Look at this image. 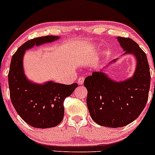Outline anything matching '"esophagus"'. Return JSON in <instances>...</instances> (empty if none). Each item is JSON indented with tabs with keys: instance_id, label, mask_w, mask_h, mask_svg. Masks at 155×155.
I'll return each mask as SVG.
<instances>
[{
	"instance_id": "1",
	"label": "esophagus",
	"mask_w": 155,
	"mask_h": 155,
	"mask_svg": "<svg viewBox=\"0 0 155 155\" xmlns=\"http://www.w3.org/2000/svg\"><path fill=\"white\" fill-rule=\"evenodd\" d=\"M84 80H85V78H84L83 76H80V77L79 78V79H78V84H79V85H82L84 82Z\"/></svg>"
}]
</instances>
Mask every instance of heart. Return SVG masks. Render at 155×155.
<instances>
[{"label": "heart", "mask_w": 155, "mask_h": 155, "mask_svg": "<svg viewBox=\"0 0 155 155\" xmlns=\"http://www.w3.org/2000/svg\"><path fill=\"white\" fill-rule=\"evenodd\" d=\"M86 53H87V51H86V50H85V49H84V50H81L80 55H84L85 54H86Z\"/></svg>", "instance_id": "b5f03b06"}]
</instances>
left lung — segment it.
Instances as JSON below:
<instances>
[{
    "instance_id": "obj_1",
    "label": "left lung",
    "mask_w": 155,
    "mask_h": 155,
    "mask_svg": "<svg viewBox=\"0 0 155 155\" xmlns=\"http://www.w3.org/2000/svg\"><path fill=\"white\" fill-rule=\"evenodd\" d=\"M124 54L134 55L136 68L132 77L114 81L103 71L87 76V106L93 120L102 127L117 128L128 125L139 117L148 101L151 75L148 59L137 43L130 38L117 37ZM117 59L111 61L115 63Z\"/></svg>"
}]
</instances>
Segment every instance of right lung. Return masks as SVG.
Masks as SVG:
<instances>
[{"instance_id": "add662e5", "label": "right lung", "mask_w": 155, "mask_h": 155, "mask_svg": "<svg viewBox=\"0 0 155 155\" xmlns=\"http://www.w3.org/2000/svg\"><path fill=\"white\" fill-rule=\"evenodd\" d=\"M48 35L28 40L13 55L8 73L10 96L15 110L26 124L35 128H51L62 121L64 101L70 96L77 83L71 85L52 81L37 84L27 79L23 70V56L26 50L59 39Z\"/></svg>"}]
</instances>
